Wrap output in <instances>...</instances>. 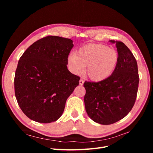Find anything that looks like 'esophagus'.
<instances>
[{
    "label": "esophagus",
    "instance_id": "obj_1",
    "mask_svg": "<svg viewBox=\"0 0 153 153\" xmlns=\"http://www.w3.org/2000/svg\"><path fill=\"white\" fill-rule=\"evenodd\" d=\"M84 80H83L82 79H80L79 81V85H82L83 84H84Z\"/></svg>",
    "mask_w": 153,
    "mask_h": 153
}]
</instances>
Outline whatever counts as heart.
<instances>
[{"label": "heart", "mask_w": 153, "mask_h": 153, "mask_svg": "<svg viewBox=\"0 0 153 153\" xmlns=\"http://www.w3.org/2000/svg\"><path fill=\"white\" fill-rule=\"evenodd\" d=\"M119 55L116 50L102 44H89L68 57L69 70L75 75L84 71L91 80L100 82L109 77L116 68Z\"/></svg>", "instance_id": "heart-1"}]
</instances>
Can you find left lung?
Listing matches in <instances>:
<instances>
[{"label":"left lung","mask_w":153,"mask_h":153,"mask_svg":"<svg viewBox=\"0 0 153 153\" xmlns=\"http://www.w3.org/2000/svg\"><path fill=\"white\" fill-rule=\"evenodd\" d=\"M109 41L117 48L119 62L116 68L102 81L84 84L86 112L92 121L104 125L116 123L130 112L139 82L137 62L131 51L121 41Z\"/></svg>","instance_id":"1"}]
</instances>
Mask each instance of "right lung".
Returning a JSON list of instances; mask_svg holds the SVG:
<instances>
[{"instance_id": "add662e5", "label": "right lung", "mask_w": 153, "mask_h": 153, "mask_svg": "<svg viewBox=\"0 0 153 153\" xmlns=\"http://www.w3.org/2000/svg\"><path fill=\"white\" fill-rule=\"evenodd\" d=\"M73 41L50 36L39 39L22 55L15 72V92L22 112L41 123L56 121L80 77L68 68Z\"/></svg>"}]
</instances>
